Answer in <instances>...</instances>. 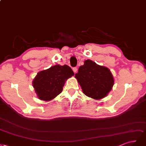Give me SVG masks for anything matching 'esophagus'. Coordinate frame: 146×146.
<instances>
[{
	"label": "esophagus",
	"mask_w": 146,
	"mask_h": 146,
	"mask_svg": "<svg viewBox=\"0 0 146 146\" xmlns=\"http://www.w3.org/2000/svg\"><path fill=\"white\" fill-rule=\"evenodd\" d=\"M73 70L74 73H76L77 72V70H78V69H77V68H76V67H74V68H73Z\"/></svg>",
	"instance_id": "obj_1"
}]
</instances>
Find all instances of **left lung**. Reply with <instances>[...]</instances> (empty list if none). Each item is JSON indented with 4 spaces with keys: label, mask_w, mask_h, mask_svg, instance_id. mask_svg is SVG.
Returning a JSON list of instances; mask_svg holds the SVG:
<instances>
[{
    "label": "left lung",
    "mask_w": 146,
    "mask_h": 146,
    "mask_svg": "<svg viewBox=\"0 0 146 146\" xmlns=\"http://www.w3.org/2000/svg\"><path fill=\"white\" fill-rule=\"evenodd\" d=\"M83 93L95 100L105 98L114 84V78L109 68L87 59L75 74Z\"/></svg>",
    "instance_id": "left-lung-1"
}]
</instances>
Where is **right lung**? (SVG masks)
Masks as SVG:
<instances>
[{"label":"right lung","mask_w":146,"mask_h":146,"mask_svg":"<svg viewBox=\"0 0 146 146\" xmlns=\"http://www.w3.org/2000/svg\"><path fill=\"white\" fill-rule=\"evenodd\" d=\"M73 75L67 65H55L38 72L32 82L37 97L45 101L53 100L62 92L65 81Z\"/></svg>","instance_id":"1"}]
</instances>
